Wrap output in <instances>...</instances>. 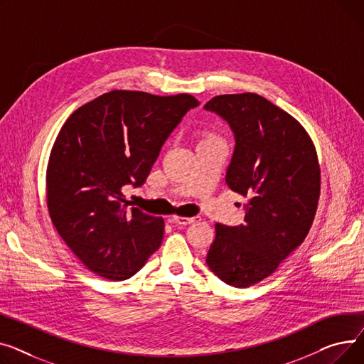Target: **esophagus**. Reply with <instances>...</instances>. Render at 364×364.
<instances>
[{
    "label": "esophagus",
    "instance_id": "34e87169",
    "mask_svg": "<svg viewBox=\"0 0 364 364\" xmlns=\"http://www.w3.org/2000/svg\"><path fill=\"white\" fill-rule=\"evenodd\" d=\"M173 223L179 225V226H186V225H191L194 222H198L200 220V216H194V218H181V216H175L173 219Z\"/></svg>",
    "mask_w": 364,
    "mask_h": 364
}]
</instances>
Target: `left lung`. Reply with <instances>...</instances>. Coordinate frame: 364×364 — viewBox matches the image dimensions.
<instances>
[{"label": "left lung", "mask_w": 364, "mask_h": 364, "mask_svg": "<svg viewBox=\"0 0 364 364\" xmlns=\"http://www.w3.org/2000/svg\"><path fill=\"white\" fill-rule=\"evenodd\" d=\"M204 110L229 124L235 146L226 183L248 198L244 223L216 225L205 263L225 284L247 288L307 237L320 194L317 154L304 127L257 94L219 95Z\"/></svg>", "instance_id": "obj_1"}]
</instances>
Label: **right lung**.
<instances>
[{
  "instance_id": "obj_1",
  "label": "right lung",
  "mask_w": 364,
  "mask_h": 364,
  "mask_svg": "<svg viewBox=\"0 0 364 364\" xmlns=\"http://www.w3.org/2000/svg\"><path fill=\"white\" fill-rule=\"evenodd\" d=\"M198 105L188 94L110 91L63 124L47 168L48 211L63 241L95 274L129 279L159 250L164 220L127 208L122 188L145 183L166 139Z\"/></svg>"
}]
</instances>
